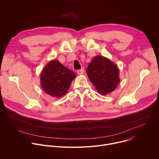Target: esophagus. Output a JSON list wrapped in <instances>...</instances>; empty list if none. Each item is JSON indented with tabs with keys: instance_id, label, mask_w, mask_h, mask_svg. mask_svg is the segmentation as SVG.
<instances>
[{
	"instance_id": "34e87169",
	"label": "esophagus",
	"mask_w": 159,
	"mask_h": 159,
	"mask_svg": "<svg viewBox=\"0 0 159 159\" xmlns=\"http://www.w3.org/2000/svg\"><path fill=\"white\" fill-rule=\"evenodd\" d=\"M77 73H78V75H83V74L84 73V70H83V69H80V70H77Z\"/></svg>"
}]
</instances>
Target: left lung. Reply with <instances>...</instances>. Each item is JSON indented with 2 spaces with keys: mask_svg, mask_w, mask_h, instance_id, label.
<instances>
[{
  "mask_svg": "<svg viewBox=\"0 0 159 159\" xmlns=\"http://www.w3.org/2000/svg\"><path fill=\"white\" fill-rule=\"evenodd\" d=\"M86 72L98 92L102 95L115 90L120 82L117 66L103 56L94 57L88 66Z\"/></svg>",
  "mask_w": 159,
  "mask_h": 159,
  "instance_id": "8db88e82",
  "label": "left lung"
}]
</instances>
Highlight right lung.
<instances>
[{
	"label": "right lung",
	"mask_w": 159,
	"mask_h": 159,
	"mask_svg": "<svg viewBox=\"0 0 159 159\" xmlns=\"http://www.w3.org/2000/svg\"><path fill=\"white\" fill-rule=\"evenodd\" d=\"M75 72L64 66L59 61L52 60L43 68L40 75V84L44 92L56 98H61L68 91Z\"/></svg>",
	"instance_id": "obj_1"
}]
</instances>
